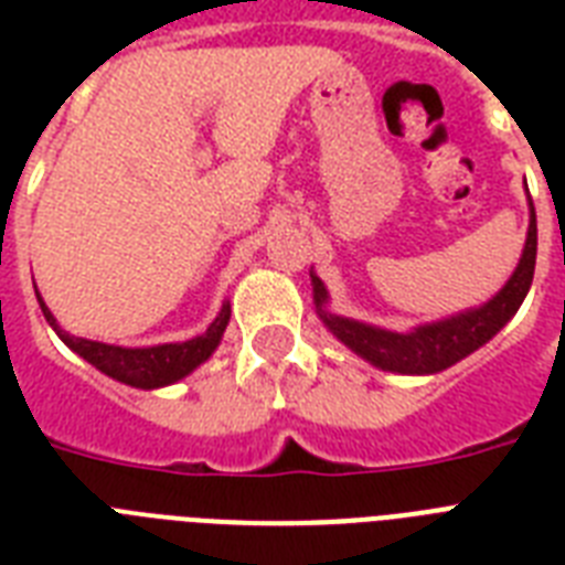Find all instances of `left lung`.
I'll list each match as a JSON object with an SVG mask.
<instances>
[{"mask_svg": "<svg viewBox=\"0 0 565 565\" xmlns=\"http://www.w3.org/2000/svg\"><path fill=\"white\" fill-rule=\"evenodd\" d=\"M536 264V213L531 202V222H527V237L516 269L508 278L490 301L478 308H469L455 317L416 326L413 331H386V328L366 326L358 319L340 317L328 310V290L317 273H310L313 281V305L322 319V326L349 345L358 358L377 366L384 372H398V375H434L457 361H463L472 352H478L483 343H490L510 319L516 317L519 305L525 301L531 281H534Z\"/></svg>", "mask_w": 565, "mask_h": 565, "instance_id": "left-lung-1", "label": "left lung"}]
</instances>
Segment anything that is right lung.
<instances>
[{
  "mask_svg": "<svg viewBox=\"0 0 565 565\" xmlns=\"http://www.w3.org/2000/svg\"><path fill=\"white\" fill-rule=\"evenodd\" d=\"M40 310L55 334L64 340L70 349H73L78 358H84L87 363H93L96 370L105 372L114 381H122L128 386H137V390H158V386H170L181 377H188L190 372L199 370L213 352L216 345L222 343V334L228 328L231 319V305L222 301L220 313L213 319L207 331L193 340H184V343H161V345H143V349H126V345H110L99 343V340H84V337L66 334L64 328L57 326V319L52 317V310L46 308V301L40 299Z\"/></svg>",
  "mask_w": 565,
  "mask_h": 565,
  "instance_id": "obj_1",
  "label": "right lung"
}]
</instances>
